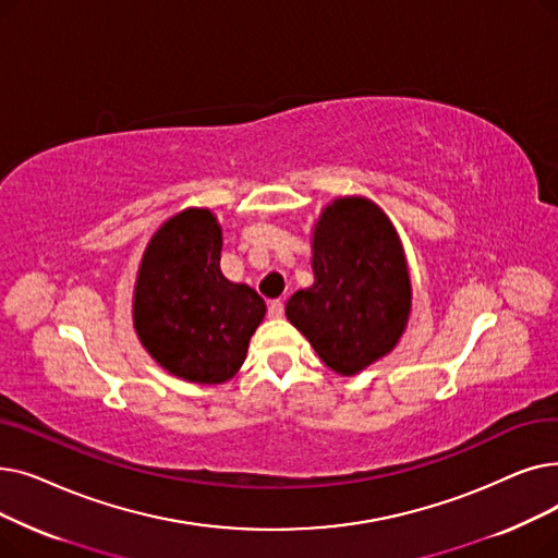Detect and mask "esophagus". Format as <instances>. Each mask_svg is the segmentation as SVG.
Segmentation results:
<instances>
[{
	"label": "esophagus",
	"mask_w": 558,
	"mask_h": 558,
	"mask_svg": "<svg viewBox=\"0 0 558 558\" xmlns=\"http://www.w3.org/2000/svg\"><path fill=\"white\" fill-rule=\"evenodd\" d=\"M268 315L272 317V320H279V317L283 315V302L281 300H272L268 304Z\"/></svg>",
	"instance_id": "obj_1"
}]
</instances>
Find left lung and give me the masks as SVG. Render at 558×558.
Instances as JSON below:
<instances>
[{
  "label": "left lung",
  "mask_w": 558,
  "mask_h": 558,
  "mask_svg": "<svg viewBox=\"0 0 558 558\" xmlns=\"http://www.w3.org/2000/svg\"><path fill=\"white\" fill-rule=\"evenodd\" d=\"M313 283L286 302V317L315 354L354 377L395 350L411 315V277L395 225L367 197L329 202L311 235Z\"/></svg>",
  "instance_id": "8db88e82"
}]
</instances>
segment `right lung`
<instances>
[{"label":"right lung","instance_id":"1","mask_svg":"<svg viewBox=\"0 0 558 558\" xmlns=\"http://www.w3.org/2000/svg\"><path fill=\"white\" fill-rule=\"evenodd\" d=\"M222 227L208 208H183L154 231L134 286V329L166 373L225 384L245 363L265 302L220 270Z\"/></svg>","mask_w":558,"mask_h":558}]
</instances>
